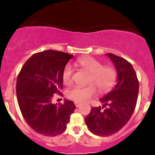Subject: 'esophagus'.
Segmentation results:
<instances>
[{"instance_id":"1","label":"esophagus","mask_w":155,"mask_h":155,"mask_svg":"<svg viewBox=\"0 0 155 155\" xmlns=\"http://www.w3.org/2000/svg\"><path fill=\"white\" fill-rule=\"evenodd\" d=\"M75 105L76 107H79L80 106H81V104H80V103H77V102H75Z\"/></svg>"}]
</instances>
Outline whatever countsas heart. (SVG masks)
I'll use <instances>...</instances> for the list:
<instances>
[{"mask_svg": "<svg viewBox=\"0 0 155 155\" xmlns=\"http://www.w3.org/2000/svg\"><path fill=\"white\" fill-rule=\"evenodd\" d=\"M76 64L90 74L87 84L84 87H75L68 90L67 97L70 100L77 103L86 102L95 95L97 90L101 93H105L113 87L117 78L115 68L109 65L103 66L100 61L92 58H80ZM74 71L71 65L68 64L63 71V81L65 84L68 85L73 81Z\"/></svg>", "mask_w": 155, "mask_h": 155, "instance_id": "heart-1", "label": "heart"}]
</instances>
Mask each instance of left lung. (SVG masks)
Returning a JSON list of instances; mask_svg holds the SVG:
<instances>
[{
  "label": "left lung",
  "mask_w": 155,
  "mask_h": 155,
  "mask_svg": "<svg viewBox=\"0 0 155 155\" xmlns=\"http://www.w3.org/2000/svg\"><path fill=\"white\" fill-rule=\"evenodd\" d=\"M117 73V84L100 99L103 106L91 108L85 119L90 132L108 136L120 130L127 123L136 108L139 82L130 63L124 58L107 53Z\"/></svg>",
  "instance_id": "8db88e82"
}]
</instances>
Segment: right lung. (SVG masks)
<instances>
[{
	"label": "right lung",
	"mask_w": 155,
	"mask_h": 155,
	"mask_svg": "<svg viewBox=\"0 0 155 155\" xmlns=\"http://www.w3.org/2000/svg\"><path fill=\"white\" fill-rule=\"evenodd\" d=\"M74 55L46 50L32 55L24 64L17 80V101L25 120L36 133L56 136L65 130L76 108L73 101L65 100L57 106L54 94L63 87V71Z\"/></svg>",
	"instance_id": "obj_1"
}]
</instances>
